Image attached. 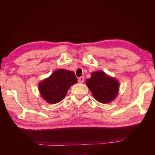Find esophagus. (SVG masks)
Masks as SVG:
<instances>
[{"label": "esophagus", "mask_w": 155, "mask_h": 155, "mask_svg": "<svg viewBox=\"0 0 155 155\" xmlns=\"http://www.w3.org/2000/svg\"><path fill=\"white\" fill-rule=\"evenodd\" d=\"M83 81H84V77L81 76V77L78 78V82H79V83H83Z\"/></svg>", "instance_id": "34e87169"}]
</instances>
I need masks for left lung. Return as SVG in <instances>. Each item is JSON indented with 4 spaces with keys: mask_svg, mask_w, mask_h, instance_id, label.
<instances>
[{
    "mask_svg": "<svg viewBox=\"0 0 155 155\" xmlns=\"http://www.w3.org/2000/svg\"><path fill=\"white\" fill-rule=\"evenodd\" d=\"M86 85L95 99L102 104L113 101L119 91V83L102 71L92 72L91 78L87 79Z\"/></svg>",
    "mask_w": 155,
    "mask_h": 155,
    "instance_id": "8db88e82",
    "label": "left lung"
}]
</instances>
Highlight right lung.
Returning <instances> with one entry per match:
<instances>
[{
  "label": "right lung",
  "instance_id": "add662e5",
  "mask_svg": "<svg viewBox=\"0 0 155 155\" xmlns=\"http://www.w3.org/2000/svg\"><path fill=\"white\" fill-rule=\"evenodd\" d=\"M78 82L75 73L60 69L39 83L41 96L48 104H57L63 100L69 88Z\"/></svg>",
  "mask_w": 155,
  "mask_h": 155
}]
</instances>
